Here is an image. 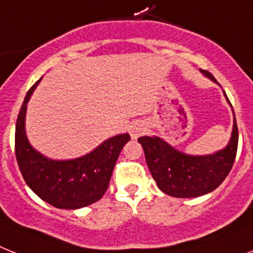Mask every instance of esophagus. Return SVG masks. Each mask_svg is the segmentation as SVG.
Returning a JSON list of instances; mask_svg holds the SVG:
<instances>
[{"instance_id": "esophagus-1", "label": "esophagus", "mask_w": 253, "mask_h": 253, "mask_svg": "<svg viewBox=\"0 0 253 253\" xmlns=\"http://www.w3.org/2000/svg\"><path fill=\"white\" fill-rule=\"evenodd\" d=\"M146 131V126L143 124H134L130 128V135L133 139H137Z\"/></svg>"}]
</instances>
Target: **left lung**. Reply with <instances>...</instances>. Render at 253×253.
<instances>
[{
	"label": "left lung",
	"instance_id": "left-lung-1",
	"mask_svg": "<svg viewBox=\"0 0 253 253\" xmlns=\"http://www.w3.org/2000/svg\"><path fill=\"white\" fill-rule=\"evenodd\" d=\"M202 72L216 81L208 71ZM138 142L143 147L150 172L163 193L174 198L202 197L220 186L233 168L238 150L237 120L234 118L233 134L226 149L213 155H186L158 137H139Z\"/></svg>",
	"mask_w": 253,
	"mask_h": 253
}]
</instances>
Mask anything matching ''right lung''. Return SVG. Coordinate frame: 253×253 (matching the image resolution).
<instances>
[{"instance_id": "obj_1", "label": "right lung", "mask_w": 253, "mask_h": 253, "mask_svg": "<svg viewBox=\"0 0 253 253\" xmlns=\"http://www.w3.org/2000/svg\"><path fill=\"white\" fill-rule=\"evenodd\" d=\"M39 81L27 91L16 120L15 155L20 173L33 193L53 207L77 210L90 206L106 193L116 160L130 135L112 137L79 159L66 162L46 159L32 149L24 130L27 103Z\"/></svg>"}]
</instances>
